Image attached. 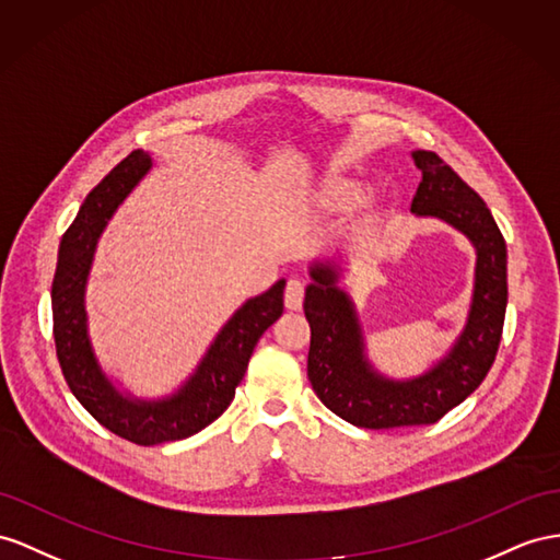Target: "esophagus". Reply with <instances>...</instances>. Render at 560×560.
I'll return each instance as SVG.
<instances>
[{
	"label": "esophagus",
	"mask_w": 560,
	"mask_h": 560,
	"mask_svg": "<svg viewBox=\"0 0 560 560\" xmlns=\"http://www.w3.org/2000/svg\"><path fill=\"white\" fill-rule=\"evenodd\" d=\"M303 300H305V283L300 279H291L285 283V291H283V303L289 310H300L303 307Z\"/></svg>",
	"instance_id": "esophagus-1"
}]
</instances>
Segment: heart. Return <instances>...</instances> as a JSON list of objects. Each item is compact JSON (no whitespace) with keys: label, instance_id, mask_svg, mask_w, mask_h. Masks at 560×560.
<instances>
[{"label":"heart","instance_id":"b5f03b06","mask_svg":"<svg viewBox=\"0 0 560 560\" xmlns=\"http://www.w3.org/2000/svg\"><path fill=\"white\" fill-rule=\"evenodd\" d=\"M362 196H364V184L357 179H348V177L334 179L324 191L326 206H331V208L352 206V203H357V200H362Z\"/></svg>","mask_w":560,"mask_h":560}]
</instances>
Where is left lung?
Returning a JSON list of instances; mask_svg holds the SVG:
<instances>
[{
	"label": "left lung",
	"instance_id": "obj_1",
	"mask_svg": "<svg viewBox=\"0 0 560 560\" xmlns=\"http://www.w3.org/2000/svg\"><path fill=\"white\" fill-rule=\"evenodd\" d=\"M411 158L423 175L411 212L447 222L476 248L468 319L452 350L417 378L383 376L364 352L352 298L338 289L340 265L314 262L305 289L312 390L336 417L371 430L435 423L462 405L494 364L509 300L506 241L490 208L438 153L413 151Z\"/></svg>",
	"mask_w": 560,
	"mask_h": 560
}]
</instances>
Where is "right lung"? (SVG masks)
<instances>
[{"instance_id": "1", "label": "right lung", "mask_w": 560, "mask_h": 560, "mask_svg": "<svg viewBox=\"0 0 560 560\" xmlns=\"http://www.w3.org/2000/svg\"><path fill=\"white\" fill-rule=\"evenodd\" d=\"M149 170L151 155L137 149L94 186L61 238L51 283L56 357L70 393L110 433L143 447L196 435L222 417L246 374L257 340L281 317L285 289V279H279L262 295L246 300L177 393L163 399H137L118 390L94 354L84 291L98 236Z\"/></svg>"}]
</instances>
